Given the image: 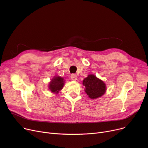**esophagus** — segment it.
Returning <instances> with one entry per match:
<instances>
[{
    "mask_svg": "<svg viewBox=\"0 0 148 148\" xmlns=\"http://www.w3.org/2000/svg\"><path fill=\"white\" fill-rule=\"evenodd\" d=\"M71 79L72 80H77V75L76 74H72L71 75Z\"/></svg>",
    "mask_w": 148,
    "mask_h": 148,
    "instance_id": "obj_1",
    "label": "esophagus"
}]
</instances>
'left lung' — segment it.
<instances>
[{
  "label": "left lung",
  "instance_id": "8db88e82",
  "mask_svg": "<svg viewBox=\"0 0 148 148\" xmlns=\"http://www.w3.org/2000/svg\"><path fill=\"white\" fill-rule=\"evenodd\" d=\"M83 84L85 86V92L92 99H95L101 97L106 92L105 83L93 74L89 75L83 81Z\"/></svg>",
  "mask_w": 148,
  "mask_h": 148
}]
</instances>
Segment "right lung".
<instances>
[{
	"label": "right lung",
	"mask_w": 148,
	"mask_h": 148,
	"mask_svg": "<svg viewBox=\"0 0 148 148\" xmlns=\"http://www.w3.org/2000/svg\"><path fill=\"white\" fill-rule=\"evenodd\" d=\"M64 79L60 77H55L51 80L49 84V89L52 92L58 93L64 85Z\"/></svg>",
	"instance_id": "obj_1"
}]
</instances>
